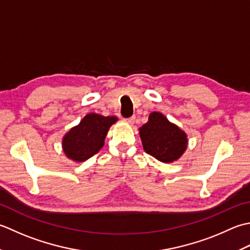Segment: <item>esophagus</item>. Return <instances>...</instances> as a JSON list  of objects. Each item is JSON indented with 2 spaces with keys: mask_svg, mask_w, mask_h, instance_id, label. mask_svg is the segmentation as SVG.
<instances>
[{
  "mask_svg": "<svg viewBox=\"0 0 250 250\" xmlns=\"http://www.w3.org/2000/svg\"><path fill=\"white\" fill-rule=\"evenodd\" d=\"M125 122L126 123H128V124H134V122H135V116H130V118H127V119H125Z\"/></svg>",
  "mask_w": 250,
  "mask_h": 250,
  "instance_id": "1",
  "label": "esophagus"
}]
</instances>
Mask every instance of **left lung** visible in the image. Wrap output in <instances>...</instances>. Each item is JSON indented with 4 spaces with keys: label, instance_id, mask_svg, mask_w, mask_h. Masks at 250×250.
Here are the masks:
<instances>
[{
    "label": "left lung",
    "instance_id": "1",
    "mask_svg": "<svg viewBox=\"0 0 250 250\" xmlns=\"http://www.w3.org/2000/svg\"><path fill=\"white\" fill-rule=\"evenodd\" d=\"M144 150L163 163L179 159L187 149V135L164 115L153 112L147 123L139 128Z\"/></svg>",
    "mask_w": 250,
    "mask_h": 250
}]
</instances>
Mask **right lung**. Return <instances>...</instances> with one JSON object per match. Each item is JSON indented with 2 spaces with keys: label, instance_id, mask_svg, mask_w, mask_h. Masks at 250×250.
<instances>
[{
  "label": "right lung",
  "instance_id": "right-lung-1",
  "mask_svg": "<svg viewBox=\"0 0 250 250\" xmlns=\"http://www.w3.org/2000/svg\"><path fill=\"white\" fill-rule=\"evenodd\" d=\"M118 119L90 113L73 127L62 140L65 155L76 162H84L98 153L104 145V138L110 126Z\"/></svg>",
  "mask_w": 250,
  "mask_h": 250
}]
</instances>
